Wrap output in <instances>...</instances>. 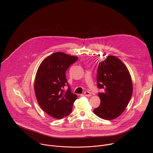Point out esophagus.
<instances>
[{
	"label": "esophagus",
	"mask_w": 153,
	"mask_h": 153,
	"mask_svg": "<svg viewBox=\"0 0 153 153\" xmlns=\"http://www.w3.org/2000/svg\"><path fill=\"white\" fill-rule=\"evenodd\" d=\"M84 95H85V96H87V97H90V96H91V93L89 92V91H87L84 92Z\"/></svg>",
	"instance_id": "obj_1"
}]
</instances>
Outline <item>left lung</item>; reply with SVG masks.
<instances>
[{
	"label": "left lung",
	"mask_w": 153,
	"mask_h": 153,
	"mask_svg": "<svg viewBox=\"0 0 153 153\" xmlns=\"http://www.w3.org/2000/svg\"><path fill=\"white\" fill-rule=\"evenodd\" d=\"M97 80L98 88L103 92L98 94L100 104L94 113L105 120L118 117L125 110L133 91L128 68L117 57L107 56L99 64Z\"/></svg>",
	"instance_id": "obj_1"
}]
</instances>
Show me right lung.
Wrapping results in <instances>:
<instances>
[{
  "label": "right lung",
  "mask_w": 153,
  "mask_h": 153,
  "mask_svg": "<svg viewBox=\"0 0 153 153\" xmlns=\"http://www.w3.org/2000/svg\"><path fill=\"white\" fill-rule=\"evenodd\" d=\"M78 57L62 52L48 56L39 65L34 81V91L37 102L42 110L50 116L60 119L68 116L76 94L71 91L65 72ZM67 84L66 92L63 90Z\"/></svg>",
  "instance_id": "right-lung-1"
}]
</instances>
